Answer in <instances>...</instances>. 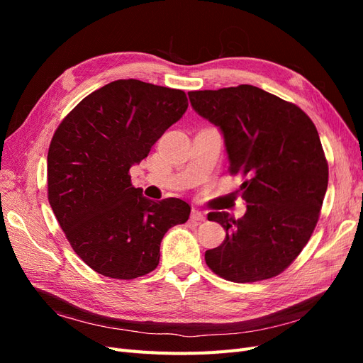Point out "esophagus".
Here are the masks:
<instances>
[{
    "mask_svg": "<svg viewBox=\"0 0 363 363\" xmlns=\"http://www.w3.org/2000/svg\"><path fill=\"white\" fill-rule=\"evenodd\" d=\"M191 219L192 221H196V223H203V221H206V216H204V213L203 212H200V211H192V213H191Z\"/></svg>",
    "mask_w": 363,
    "mask_h": 363,
    "instance_id": "34e87169",
    "label": "esophagus"
}]
</instances>
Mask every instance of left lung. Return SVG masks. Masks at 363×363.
Returning a JSON list of instances; mask_svg holds the SVG:
<instances>
[{
	"mask_svg": "<svg viewBox=\"0 0 363 363\" xmlns=\"http://www.w3.org/2000/svg\"><path fill=\"white\" fill-rule=\"evenodd\" d=\"M188 95L194 111L221 130L230 174L245 177L239 188L245 215L207 216L225 230L224 242L206 251L207 267L235 283L276 277L320 218L328 164L316 127L298 106L251 84Z\"/></svg>",
	"mask_w": 363,
	"mask_h": 363,
	"instance_id": "8db88e82",
	"label": "left lung"
}]
</instances>
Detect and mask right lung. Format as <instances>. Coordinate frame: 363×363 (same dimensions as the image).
<instances>
[{"mask_svg": "<svg viewBox=\"0 0 363 363\" xmlns=\"http://www.w3.org/2000/svg\"><path fill=\"white\" fill-rule=\"evenodd\" d=\"M186 108L180 89L116 80L83 98L54 133L48 201L77 256L98 274L145 276L159 265L164 233L189 219L188 203L148 200L128 174Z\"/></svg>", "mask_w": 363, "mask_h": 363, "instance_id": "1", "label": "right lung"}]
</instances>
